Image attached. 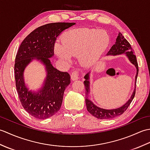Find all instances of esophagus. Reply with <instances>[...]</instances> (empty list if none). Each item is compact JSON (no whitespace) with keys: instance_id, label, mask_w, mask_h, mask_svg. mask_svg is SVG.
<instances>
[{"instance_id":"esophagus-1","label":"esophagus","mask_w":150,"mask_h":150,"mask_svg":"<svg viewBox=\"0 0 150 150\" xmlns=\"http://www.w3.org/2000/svg\"><path fill=\"white\" fill-rule=\"evenodd\" d=\"M79 72L77 70H74L71 75V78L72 79V81H75L79 79Z\"/></svg>"}]
</instances>
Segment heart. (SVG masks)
Listing matches in <instances>:
<instances>
[{
	"instance_id": "b5f03b06",
	"label": "heart",
	"mask_w": 150,
	"mask_h": 150,
	"mask_svg": "<svg viewBox=\"0 0 150 150\" xmlns=\"http://www.w3.org/2000/svg\"><path fill=\"white\" fill-rule=\"evenodd\" d=\"M109 42L110 37L106 31L79 28L64 34L62 44L56 42L54 50L60 59L69 61L71 56H78L82 64L88 66L99 57Z\"/></svg>"
}]
</instances>
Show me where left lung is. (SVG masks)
Masks as SVG:
<instances>
[{
  "label": "left lung",
  "mask_w": 150,
  "mask_h": 150,
  "mask_svg": "<svg viewBox=\"0 0 150 150\" xmlns=\"http://www.w3.org/2000/svg\"><path fill=\"white\" fill-rule=\"evenodd\" d=\"M126 53V55L128 56V59L132 64H133L137 68V74L135 76V82H137V78L138 73H139V67H138V63L137 61L136 56L134 55V50L132 49L130 44L128 42L125 38L123 37V35L120 33H119L116 42L113 44V46L111 47L109 52L107 53V55H119V54ZM84 79L86 80L84 81V84L85 86V90H86V96L88 95L89 91H90V82H89V73H87L86 75L84 76ZM136 86V85H135ZM136 90V86L134 91L132 95L131 98L127 102V103L117 109H113V110H105L103 108H100L95 106L92 103L91 100H90L88 98H86V104L87 110L89 113H90L92 115L95 117L97 118L98 119H113V118L119 116L120 115L124 113L129 106L132 102L133 98L135 97V91Z\"/></svg>",
  "instance_id": "obj_1"
}]
</instances>
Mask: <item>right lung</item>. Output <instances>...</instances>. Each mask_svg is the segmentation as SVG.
<instances>
[{"instance_id":"right-lung-1","label":"right lung","mask_w":150,"mask_h":150,"mask_svg":"<svg viewBox=\"0 0 150 150\" xmlns=\"http://www.w3.org/2000/svg\"><path fill=\"white\" fill-rule=\"evenodd\" d=\"M74 24L55 22L37 28L22 41L16 55L15 79L19 99L24 109L37 119L52 117L61 107L64 92L70 83V76L68 72L54 68L49 58L54 54L57 37ZM34 58L40 59L46 66L48 73L44 87L37 94L28 91L23 79L25 68Z\"/></svg>"}]
</instances>
